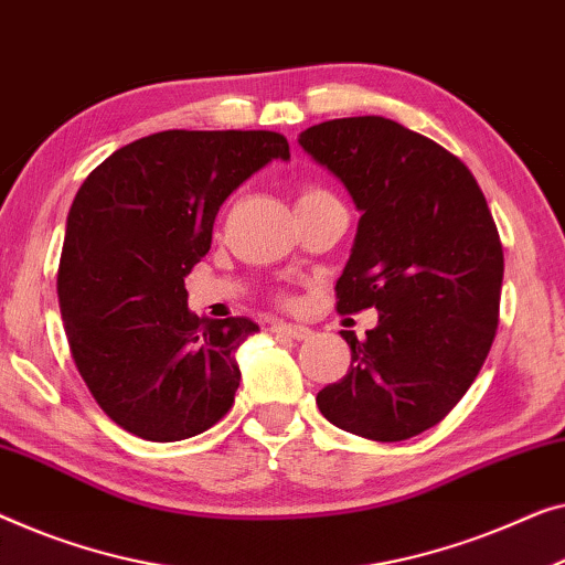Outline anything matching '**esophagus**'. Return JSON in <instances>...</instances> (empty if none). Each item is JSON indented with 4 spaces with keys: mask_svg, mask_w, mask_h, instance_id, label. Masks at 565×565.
<instances>
[{
    "mask_svg": "<svg viewBox=\"0 0 565 565\" xmlns=\"http://www.w3.org/2000/svg\"><path fill=\"white\" fill-rule=\"evenodd\" d=\"M273 333H277V337H282V339H296V341H306V339H310V331L308 326H298V323H282V321H277V323H273V329H269Z\"/></svg>",
    "mask_w": 565,
    "mask_h": 565,
    "instance_id": "1",
    "label": "esophagus"
}]
</instances>
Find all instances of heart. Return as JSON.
Segmentation results:
<instances>
[{
	"mask_svg": "<svg viewBox=\"0 0 565 565\" xmlns=\"http://www.w3.org/2000/svg\"><path fill=\"white\" fill-rule=\"evenodd\" d=\"M318 195H331L329 191H326V188H321V185H306L300 191V195H298V201H306V199H318Z\"/></svg>",
	"mask_w": 565,
	"mask_h": 565,
	"instance_id": "heart-1",
	"label": "heart"
}]
</instances>
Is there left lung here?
Listing matches in <instances>:
<instances>
[{"label":"left lung","mask_w":565,"mask_h":565,"mask_svg":"<svg viewBox=\"0 0 565 565\" xmlns=\"http://www.w3.org/2000/svg\"><path fill=\"white\" fill-rule=\"evenodd\" d=\"M298 142L362 211L337 310H380L366 339L341 331L351 366L318 392V411L354 436L413 438L454 411L497 337L504 255L492 211L456 154L392 119L321 121Z\"/></svg>","instance_id":"left-lung-1"}]
</instances>
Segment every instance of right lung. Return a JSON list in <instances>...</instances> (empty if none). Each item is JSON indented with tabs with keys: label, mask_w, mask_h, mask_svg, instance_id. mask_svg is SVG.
<instances>
[{
	"label": "right lung",
	"mask_w": 565,
	"mask_h": 565,
	"mask_svg": "<svg viewBox=\"0 0 565 565\" xmlns=\"http://www.w3.org/2000/svg\"><path fill=\"white\" fill-rule=\"evenodd\" d=\"M275 158L290 160V145L265 129H168L119 147L78 188L58 267L65 337L88 392L132 436H199L234 405V351L259 326L191 313L183 277L222 203Z\"/></svg>",
	"instance_id": "1"
}]
</instances>
